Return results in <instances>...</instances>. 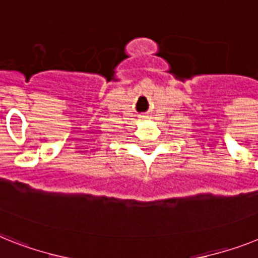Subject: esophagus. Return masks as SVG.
<instances>
[{
  "label": "esophagus",
  "mask_w": 258,
  "mask_h": 258,
  "mask_svg": "<svg viewBox=\"0 0 258 258\" xmlns=\"http://www.w3.org/2000/svg\"><path fill=\"white\" fill-rule=\"evenodd\" d=\"M140 117H141V118H148V116H146V114H141Z\"/></svg>",
  "instance_id": "34e87169"
}]
</instances>
